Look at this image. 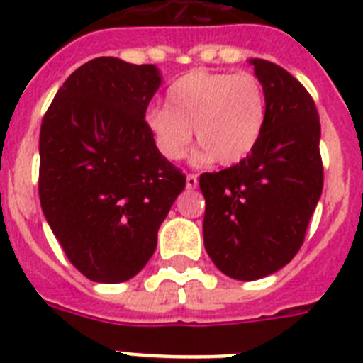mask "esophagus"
<instances>
[{
    "instance_id": "1",
    "label": "esophagus",
    "mask_w": 363,
    "mask_h": 363,
    "mask_svg": "<svg viewBox=\"0 0 363 363\" xmlns=\"http://www.w3.org/2000/svg\"><path fill=\"white\" fill-rule=\"evenodd\" d=\"M185 187L187 189H196L198 187V176L196 174H187V179H185Z\"/></svg>"
}]
</instances>
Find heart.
<instances>
[{"label":"heart","mask_w":363,"mask_h":363,"mask_svg":"<svg viewBox=\"0 0 363 363\" xmlns=\"http://www.w3.org/2000/svg\"><path fill=\"white\" fill-rule=\"evenodd\" d=\"M167 107H152L145 127L167 160H182L192 140L200 156L220 165H234L252 152L265 125L264 85L251 72L192 70L176 79Z\"/></svg>","instance_id":"heart-1"}]
</instances>
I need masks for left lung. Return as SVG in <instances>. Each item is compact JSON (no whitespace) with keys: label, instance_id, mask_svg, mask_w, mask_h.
Here are the masks:
<instances>
[{"label":"left lung","instance_id":"left-lung-1","mask_svg":"<svg viewBox=\"0 0 363 363\" xmlns=\"http://www.w3.org/2000/svg\"><path fill=\"white\" fill-rule=\"evenodd\" d=\"M265 91V125L252 152L203 172V243L218 269L252 281L300 251L323 189L320 118L306 86L280 65L251 60Z\"/></svg>","mask_w":363,"mask_h":363}]
</instances>
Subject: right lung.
Instances as JSON below:
<instances>
[{"label": "right lung", "mask_w": 363, "mask_h": 363, "mask_svg": "<svg viewBox=\"0 0 363 363\" xmlns=\"http://www.w3.org/2000/svg\"><path fill=\"white\" fill-rule=\"evenodd\" d=\"M154 65L96 57L70 74L40 130V201L70 264L120 284L145 267L185 174L154 145Z\"/></svg>", "instance_id": "obj_1"}]
</instances>
